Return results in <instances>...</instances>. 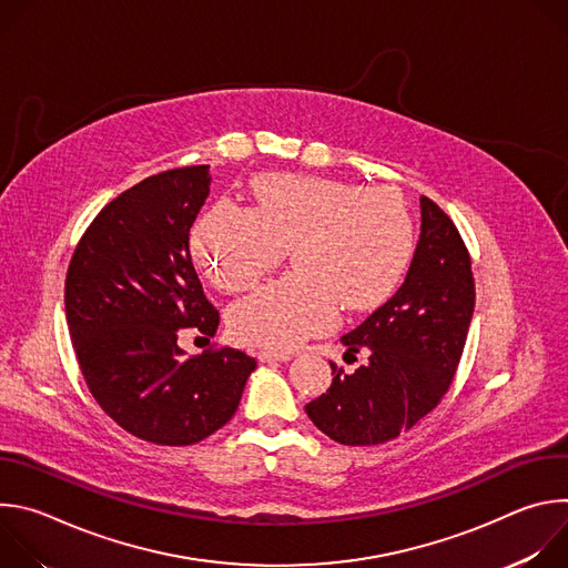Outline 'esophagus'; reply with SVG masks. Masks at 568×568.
I'll use <instances>...</instances> for the list:
<instances>
[{
	"instance_id": "obj_1",
	"label": "esophagus",
	"mask_w": 568,
	"mask_h": 568,
	"mask_svg": "<svg viewBox=\"0 0 568 568\" xmlns=\"http://www.w3.org/2000/svg\"><path fill=\"white\" fill-rule=\"evenodd\" d=\"M292 355L290 353H272V351H261L258 353V362L261 364H274V362H290Z\"/></svg>"
}]
</instances>
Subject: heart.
Returning <instances> with one entry per match:
<instances>
[{"instance_id": "heart-1", "label": "heart", "mask_w": 568, "mask_h": 568, "mask_svg": "<svg viewBox=\"0 0 568 568\" xmlns=\"http://www.w3.org/2000/svg\"><path fill=\"white\" fill-rule=\"evenodd\" d=\"M256 206L215 202L195 224L193 254L209 278L237 292L292 247L296 272L237 298L226 326L240 344L287 353L333 331L342 307L364 312L399 285L414 254V217L388 186L263 175Z\"/></svg>"}]
</instances>
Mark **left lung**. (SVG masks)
<instances>
[{
	"label": "left lung",
	"mask_w": 568,
	"mask_h": 568,
	"mask_svg": "<svg viewBox=\"0 0 568 568\" xmlns=\"http://www.w3.org/2000/svg\"><path fill=\"white\" fill-rule=\"evenodd\" d=\"M420 240L402 287L342 337L346 355L368 351L355 373L333 366L310 420L342 445H382L423 420L447 393L474 312L465 242L447 213L420 197Z\"/></svg>",
	"instance_id": "8db88e82"
}]
</instances>
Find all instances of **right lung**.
Masks as SVG:
<instances>
[{"label":"right lung","mask_w":568,"mask_h":568,"mask_svg":"<svg viewBox=\"0 0 568 568\" xmlns=\"http://www.w3.org/2000/svg\"><path fill=\"white\" fill-rule=\"evenodd\" d=\"M209 191V166L128 189L80 237L64 281L69 337L92 395L119 427L154 445L215 434L256 368L235 348L197 357L180 348L184 328L213 337L220 323L189 247Z\"/></svg>","instance_id":"obj_1"}]
</instances>
